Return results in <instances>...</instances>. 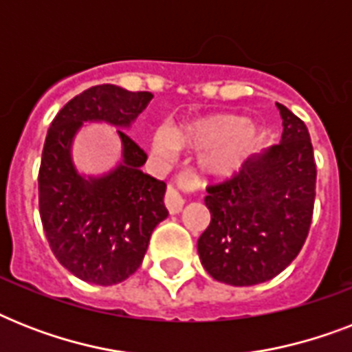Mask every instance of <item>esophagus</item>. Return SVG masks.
<instances>
[{
	"label": "esophagus",
	"instance_id": "obj_1",
	"mask_svg": "<svg viewBox=\"0 0 352 352\" xmlns=\"http://www.w3.org/2000/svg\"><path fill=\"white\" fill-rule=\"evenodd\" d=\"M164 204L166 208L170 214H179L184 206V199L181 197V193L177 192L173 186H168V192H166V197H164Z\"/></svg>",
	"mask_w": 352,
	"mask_h": 352
}]
</instances>
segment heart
Masks as SVG:
<instances>
[{
    "instance_id": "1",
    "label": "heart",
    "mask_w": 352,
    "mask_h": 352,
    "mask_svg": "<svg viewBox=\"0 0 352 352\" xmlns=\"http://www.w3.org/2000/svg\"><path fill=\"white\" fill-rule=\"evenodd\" d=\"M261 137V129L252 120L234 113H212L171 129L168 137L157 135L151 148L162 159H170L175 149H208L199 160L201 173L204 179H225L245 164Z\"/></svg>"
}]
</instances>
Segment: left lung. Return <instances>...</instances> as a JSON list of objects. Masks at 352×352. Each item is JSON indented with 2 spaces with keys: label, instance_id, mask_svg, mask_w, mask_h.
<instances>
[{
  "label": "left lung",
  "instance_id": "8db88e82",
  "mask_svg": "<svg viewBox=\"0 0 352 352\" xmlns=\"http://www.w3.org/2000/svg\"><path fill=\"white\" fill-rule=\"evenodd\" d=\"M281 142L248 159L234 177L206 188L208 228L197 241L204 270L221 283L248 287L294 261L311 228L316 162L309 129L287 107Z\"/></svg>",
  "mask_w": 352,
  "mask_h": 352
}]
</instances>
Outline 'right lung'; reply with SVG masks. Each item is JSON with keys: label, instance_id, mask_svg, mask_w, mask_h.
<instances>
[{"label": "right lung", "instance_id": "right-lung-1", "mask_svg": "<svg viewBox=\"0 0 352 352\" xmlns=\"http://www.w3.org/2000/svg\"><path fill=\"white\" fill-rule=\"evenodd\" d=\"M151 98L148 91L95 85L69 100L47 131L38 173L41 225L58 261L87 283L107 287L135 274L151 232L168 217L166 182L140 170L148 155L122 131ZM84 121L121 127L122 162L106 176L85 179L74 168L70 146Z\"/></svg>", "mask_w": 352, "mask_h": 352}]
</instances>
